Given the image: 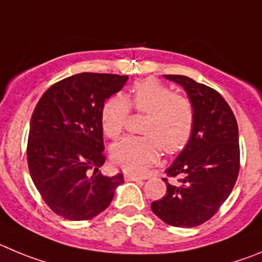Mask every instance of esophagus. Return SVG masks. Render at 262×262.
<instances>
[{"mask_svg":"<svg viewBox=\"0 0 262 262\" xmlns=\"http://www.w3.org/2000/svg\"><path fill=\"white\" fill-rule=\"evenodd\" d=\"M124 178H125L126 181H140V180H143V178H141V176L133 175V173H125V175H124Z\"/></svg>","mask_w":262,"mask_h":262,"instance_id":"esophagus-1","label":"esophagus"}]
</instances>
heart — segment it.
Returning <instances> with one entry per match:
<instances>
[{
    "mask_svg": "<svg viewBox=\"0 0 262 262\" xmlns=\"http://www.w3.org/2000/svg\"><path fill=\"white\" fill-rule=\"evenodd\" d=\"M146 114L143 136L125 137L111 148L114 162L130 172H145L159 158L160 148L175 152L189 141L194 111L189 99L173 93L171 87L147 79L133 84L126 96L115 95L103 104L100 121L105 136H121L129 110Z\"/></svg>",
    "mask_w": 262,
    "mask_h": 262,
    "instance_id": "1",
    "label": "heart"
}]
</instances>
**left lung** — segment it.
Wrapping results in <instances>:
<instances>
[{
	"mask_svg": "<svg viewBox=\"0 0 262 262\" xmlns=\"http://www.w3.org/2000/svg\"><path fill=\"white\" fill-rule=\"evenodd\" d=\"M187 91L194 111L190 138L166 169L164 197L152 213L173 227H195L209 221L227 200L240 168L237 122L214 89L185 75H164ZM177 180L175 181L174 179Z\"/></svg>",
	"mask_w": 262,
	"mask_h": 262,
	"instance_id": "1",
	"label": "left lung"
}]
</instances>
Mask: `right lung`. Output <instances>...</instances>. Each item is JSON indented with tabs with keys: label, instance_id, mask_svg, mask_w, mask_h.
Here are the masks:
<instances>
[{
	"label": "right lung",
	"instance_id": "1",
	"mask_svg": "<svg viewBox=\"0 0 262 262\" xmlns=\"http://www.w3.org/2000/svg\"><path fill=\"white\" fill-rule=\"evenodd\" d=\"M128 75L79 73L52 84L30 122L27 163L35 187L57 215L87 221L102 213L124 183L105 176L100 114Z\"/></svg>",
	"mask_w": 262,
	"mask_h": 262
}]
</instances>
